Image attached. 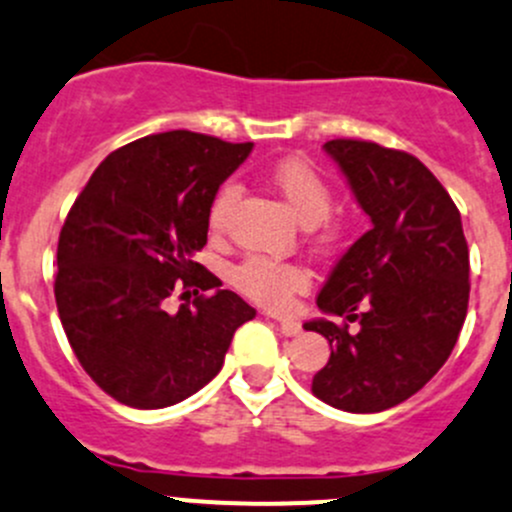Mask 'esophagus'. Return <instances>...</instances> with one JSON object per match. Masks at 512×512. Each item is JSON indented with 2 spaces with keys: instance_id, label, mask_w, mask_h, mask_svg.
<instances>
[{
  "instance_id": "34e87169",
  "label": "esophagus",
  "mask_w": 512,
  "mask_h": 512,
  "mask_svg": "<svg viewBox=\"0 0 512 512\" xmlns=\"http://www.w3.org/2000/svg\"><path fill=\"white\" fill-rule=\"evenodd\" d=\"M275 319L277 327H280V332L285 334V337H297L299 332H302V324L294 322V319H282V317H270Z\"/></svg>"
}]
</instances>
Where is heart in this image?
Returning a JSON list of instances; mask_svg holds the SVG:
<instances>
[{"label": "heart", "mask_w": 512, "mask_h": 512, "mask_svg": "<svg viewBox=\"0 0 512 512\" xmlns=\"http://www.w3.org/2000/svg\"><path fill=\"white\" fill-rule=\"evenodd\" d=\"M272 183L280 190L294 218L304 227L322 225L332 213V185L327 183V178L314 165L304 163V160H285V163L272 170ZM237 198H240L237 183L220 185L208 210V227L213 235H223ZM329 240H332V232L319 235V245H329ZM230 282L242 297L252 299V302L262 304L267 309L282 312L292 304V299L299 292L309 287V270L297 265V262L247 255L245 260L232 267Z\"/></svg>", "instance_id": "heart-1"}]
</instances>
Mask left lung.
<instances>
[{"mask_svg":"<svg viewBox=\"0 0 512 512\" xmlns=\"http://www.w3.org/2000/svg\"><path fill=\"white\" fill-rule=\"evenodd\" d=\"M347 175L371 230L342 255L317 304L339 319L304 329L332 354L312 394L334 409L376 414L436 376L468 312V242L461 213L416 156L356 138L324 143ZM360 329L348 332V322Z\"/></svg>","mask_w":512,"mask_h":512,"instance_id":"left-lung-1","label":"left lung"}]
</instances>
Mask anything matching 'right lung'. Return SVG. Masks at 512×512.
<instances>
[{
    "instance_id": "obj_1",
    "label": "right lung",
    "mask_w": 512,
    "mask_h": 512,
    "mask_svg": "<svg viewBox=\"0 0 512 512\" xmlns=\"http://www.w3.org/2000/svg\"><path fill=\"white\" fill-rule=\"evenodd\" d=\"M250 151L205 133H153L113 151L71 205L56 247V309L79 364L121 404L188 399L255 317L193 260L215 193ZM173 293L186 299L178 313L164 309Z\"/></svg>"
}]
</instances>
